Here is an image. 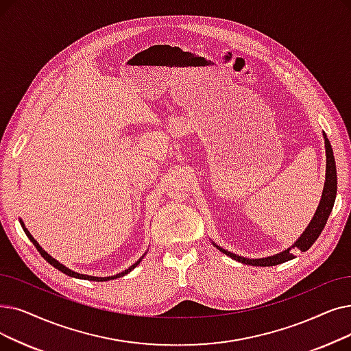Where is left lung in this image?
I'll use <instances>...</instances> for the list:
<instances>
[{"instance_id":"obj_1","label":"left lung","mask_w":351,"mask_h":351,"mask_svg":"<svg viewBox=\"0 0 351 351\" xmlns=\"http://www.w3.org/2000/svg\"><path fill=\"white\" fill-rule=\"evenodd\" d=\"M323 138H324V147H326V180H324V188L322 193V199H319V204L314 212V217L308 226L306 228L300 238L293 243L291 247L276 254L271 256L265 258H247V256H241L238 254H234L231 251H226L217 245L215 242H212L222 254L228 255L232 260L241 263V264H247V265H254V267H272V265H278L285 261H289L294 258L295 251H302L306 252L310 250V247L317 241L319 234L323 232L326 222L330 217V213L332 210L334 202H336V195H337V171H336V160H334V154L330 145V141L327 139V134L323 132Z\"/></svg>"}]
</instances>
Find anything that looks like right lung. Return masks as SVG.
<instances>
[{"mask_svg": "<svg viewBox=\"0 0 351 351\" xmlns=\"http://www.w3.org/2000/svg\"><path fill=\"white\" fill-rule=\"evenodd\" d=\"M20 223H21V226H23V230H24V232H25V235L28 237V239L32 241L33 243H34V247L37 248V251L41 254V256L44 258L45 261H47L49 264H51L54 268H57L58 271H62L63 274H66V276H69V277H73V278H79V280H88V281H109V280H116V278H120V277H125L126 274H129L132 269H134L136 267H138L141 263H142V260H143V256L146 255V252L139 258L138 261H136L133 265H130L128 269H125V271H121V272H119V274H116V276H110V277H95V276H86V274H80V272H75V271H73V269H70V268H67L66 265H63V264H60L56 258H53L49 252H45L41 247H40V243L34 239V237L28 232V230L25 228V225H24V222H23V219L20 218Z\"/></svg>", "mask_w": 351, "mask_h": 351, "instance_id": "add662e5", "label": "right lung"}]
</instances>
